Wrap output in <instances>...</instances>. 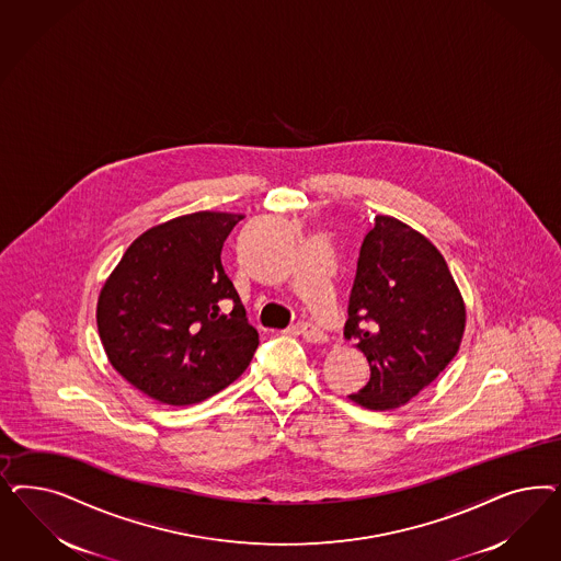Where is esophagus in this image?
<instances>
[{"label":"esophagus","mask_w":561,"mask_h":561,"mask_svg":"<svg viewBox=\"0 0 561 561\" xmlns=\"http://www.w3.org/2000/svg\"><path fill=\"white\" fill-rule=\"evenodd\" d=\"M299 334L308 343H325L324 330H320L318 325L311 324V322H299Z\"/></svg>","instance_id":"1"}]
</instances>
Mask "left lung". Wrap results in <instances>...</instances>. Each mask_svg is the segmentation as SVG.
<instances>
[{
  "label": "left lung",
  "instance_id": "obj_1",
  "mask_svg": "<svg viewBox=\"0 0 561 561\" xmlns=\"http://www.w3.org/2000/svg\"><path fill=\"white\" fill-rule=\"evenodd\" d=\"M467 311L444 255L392 217L365 236L344 339L357 341L371 378L351 400L371 411L407 404L458 353Z\"/></svg>",
  "mask_w": 561,
  "mask_h": 561
}]
</instances>
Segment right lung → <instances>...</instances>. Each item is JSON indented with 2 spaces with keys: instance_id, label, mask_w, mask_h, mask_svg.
I'll return each instance as SVG.
<instances>
[{
  "instance_id": "obj_1",
  "label": "right lung",
  "mask_w": 561,
  "mask_h": 561,
  "mask_svg": "<svg viewBox=\"0 0 561 561\" xmlns=\"http://www.w3.org/2000/svg\"><path fill=\"white\" fill-rule=\"evenodd\" d=\"M241 215L194 213L138 237L111 272L96 325L111 365L163 404L215 397L260 344L220 252Z\"/></svg>"
}]
</instances>
